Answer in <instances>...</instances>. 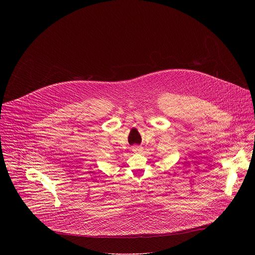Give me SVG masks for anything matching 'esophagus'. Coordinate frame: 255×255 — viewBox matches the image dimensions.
Segmentation results:
<instances>
[{
	"label": "esophagus",
	"mask_w": 255,
	"mask_h": 255,
	"mask_svg": "<svg viewBox=\"0 0 255 255\" xmlns=\"http://www.w3.org/2000/svg\"><path fill=\"white\" fill-rule=\"evenodd\" d=\"M132 151L134 153H140L142 151V148L141 147H138V146H133L132 147Z\"/></svg>",
	"instance_id": "34e87169"
}]
</instances>
